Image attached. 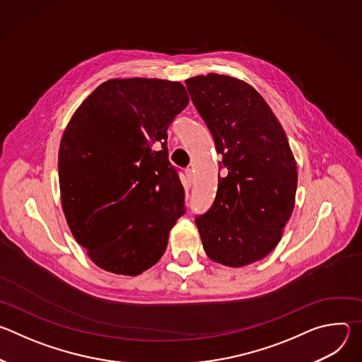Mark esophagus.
Instances as JSON below:
<instances>
[{
  "label": "esophagus",
  "instance_id": "34e87169",
  "mask_svg": "<svg viewBox=\"0 0 362 362\" xmlns=\"http://www.w3.org/2000/svg\"><path fill=\"white\" fill-rule=\"evenodd\" d=\"M186 177H187V182L192 185L193 179H194V173L192 169H186Z\"/></svg>",
  "mask_w": 362,
  "mask_h": 362
}]
</instances>
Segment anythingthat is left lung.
<instances>
[{"mask_svg": "<svg viewBox=\"0 0 362 362\" xmlns=\"http://www.w3.org/2000/svg\"><path fill=\"white\" fill-rule=\"evenodd\" d=\"M186 86L223 156L212 208L196 218L203 249L230 268L264 259L295 206L298 170L286 134L264 97L239 78L211 73Z\"/></svg>", "mask_w": 362, "mask_h": 362, "instance_id": "1", "label": "left lung"}]
</instances>
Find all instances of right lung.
<instances>
[{"label":"right lung","mask_w":362,"mask_h":362,"mask_svg":"<svg viewBox=\"0 0 362 362\" xmlns=\"http://www.w3.org/2000/svg\"><path fill=\"white\" fill-rule=\"evenodd\" d=\"M187 103L179 81L112 78L70 119L59 150L62 206L98 268L136 276L165 253L185 214L168 129Z\"/></svg>","instance_id":"1"}]
</instances>
